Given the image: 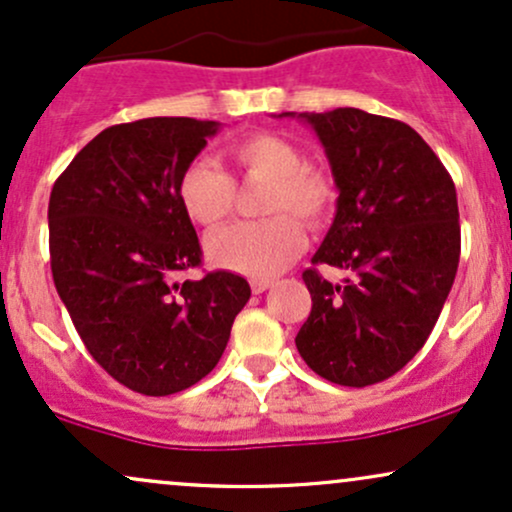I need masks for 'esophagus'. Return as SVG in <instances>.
<instances>
[{
	"mask_svg": "<svg viewBox=\"0 0 512 512\" xmlns=\"http://www.w3.org/2000/svg\"><path fill=\"white\" fill-rule=\"evenodd\" d=\"M272 286H274L272 279H252L250 281L252 293H264L267 289H272Z\"/></svg>",
	"mask_w": 512,
	"mask_h": 512,
	"instance_id": "34e87169",
	"label": "esophagus"
}]
</instances>
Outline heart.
Segmentation results:
<instances>
[{
	"instance_id": "obj_1",
	"label": "heart",
	"mask_w": 512,
	"mask_h": 512,
	"mask_svg": "<svg viewBox=\"0 0 512 512\" xmlns=\"http://www.w3.org/2000/svg\"><path fill=\"white\" fill-rule=\"evenodd\" d=\"M238 175L267 180L260 211L264 219L240 221L207 240V257L221 269L262 279L296 260L305 245L301 218L308 228L327 221L337 202V187L325 170L303 166V154L279 134L255 132L231 142L223 151ZM178 199L187 219L216 228L236 204L231 175L209 158H197L182 170Z\"/></svg>"
}]
</instances>
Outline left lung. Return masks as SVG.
Listing matches in <instances>:
<instances>
[{
  "mask_svg": "<svg viewBox=\"0 0 512 512\" xmlns=\"http://www.w3.org/2000/svg\"><path fill=\"white\" fill-rule=\"evenodd\" d=\"M298 117L325 146L339 190L313 264L351 272L344 284H330L317 267L303 272L313 308L298 354L330 383H383L426 344L455 281V182L431 146L392 117L358 108Z\"/></svg>",
  "mask_w": 512,
  "mask_h": 512,
  "instance_id": "8db88e82",
  "label": "left lung"
}]
</instances>
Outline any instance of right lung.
Instances as JSON below:
<instances>
[{
  "label": "right lung",
  "mask_w": 512,
  "mask_h": 512,
  "mask_svg": "<svg viewBox=\"0 0 512 512\" xmlns=\"http://www.w3.org/2000/svg\"><path fill=\"white\" fill-rule=\"evenodd\" d=\"M219 122L146 117L103 129L50 195V267L81 342L129 390L166 397L214 370L250 284L202 264L178 199L182 170Z\"/></svg>",
  "instance_id": "1"
}]
</instances>
